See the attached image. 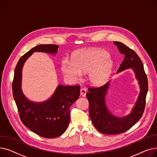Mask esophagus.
Returning <instances> with one entry per match:
<instances>
[{
    "label": "esophagus",
    "instance_id": "1",
    "mask_svg": "<svg viewBox=\"0 0 157 157\" xmlns=\"http://www.w3.org/2000/svg\"><path fill=\"white\" fill-rule=\"evenodd\" d=\"M86 94V90L85 88H81V90H80V95H81V96L85 97Z\"/></svg>",
    "mask_w": 157,
    "mask_h": 157
}]
</instances>
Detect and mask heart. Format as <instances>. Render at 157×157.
I'll list each match as a JSON object with an SVG mask.
<instances>
[{
    "label": "heart",
    "mask_w": 157,
    "mask_h": 157,
    "mask_svg": "<svg viewBox=\"0 0 157 157\" xmlns=\"http://www.w3.org/2000/svg\"><path fill=\"white\" fill-rule=\"evenodd\" d=\"M113 63L109 53L102 49H82L74 53L72 59L65 57L61 63L64 75L72 80L80 79L83 73L88 72L91 84L101 86L111 76Z\"/></svg>",
    "instance_id": "b5f03b06"
}]
</instances>
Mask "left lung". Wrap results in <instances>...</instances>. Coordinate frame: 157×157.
Masks as SVG:
<instances>
[{
  "label": "left lung",
  "mask_w": 157,
  "mask_h": 157,
  "mask_svg": "<svg viewBox=\"0 0 157 157\" xmlns=\"http://www.w3.org/2000/svg\"><path fill=\"white\" fill-rule=\"evenodd\" d=\"M124 59L120 65L117 73L132 68L140 86V92L131 113L124 117L113 114L105 104V98L110 85V81L98 88H89L86 97L89 102V115L94 127L100 132L108 135L118 134L130 129L141 118L145 108L147 92V78L143 64L137 54L122 43L114 41Z\"/></svg>",
  "instance_id": "obj_1"
}]
</instances>
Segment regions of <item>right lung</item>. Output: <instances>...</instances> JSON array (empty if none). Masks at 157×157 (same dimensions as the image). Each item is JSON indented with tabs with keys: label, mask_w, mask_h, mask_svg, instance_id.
<instances>
[{
	"label": "right lung",
	"mask_w": 157,
	"mask_h": 157,
	"mask_svg": "<svg viewBox=\"0 0 157 157\" xmlns=\"http://www.w3.org/2000/svg\"><path fill=\"white\" fill-rule=\"evenodd\" d=\"M58 48L56 44H40L23 55L16 66L12 84L13 97L22 123L34 133L45 138L59 137L67 129L70 121L71 106L79 97L80 86L59 85L47 101L32 102L22 92V69L33 53L55 55Z\"/></svg>",
	"instance_id": "right-lung-1"
}]
</instances>
